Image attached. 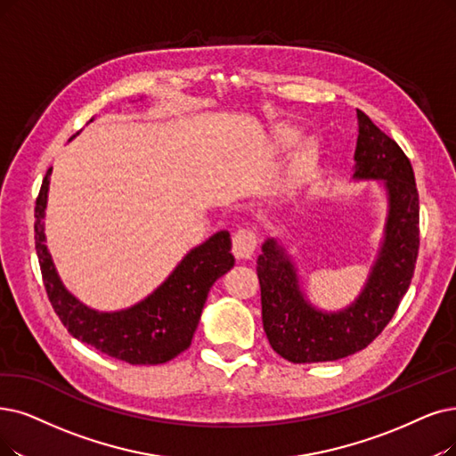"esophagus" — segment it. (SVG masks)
<instances>
[{
  "instance_id": "esophagus-1",
  "label": "esophagus",
  "mask_w": 456,
  "mask_h": 456,
  "mask_svg": "<svg viewBox=\"0 0 456 456\" xmlns=\"http://www.w3.org/2000/svg\"><path fill=\"white\" fill-rule=\"evenodd\" d=\"M256 247H258V235L252 228H240L238 232L233 233L232 252L238 258H241V260L250 258L254 250H256Z\"/></svg>"
}]
</instances>
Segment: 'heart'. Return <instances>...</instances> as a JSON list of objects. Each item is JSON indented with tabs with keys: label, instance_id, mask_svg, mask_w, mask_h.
Returning <instances> with one entry per match:
<instances>
[{
	"label": "heart",
	"instance_id": "heart-1",
	"mask_svg": "<svg viewBox=\"0 0 456 456\" xmlns=\"http://www.w3.org/2000/svg\"><path fill=\"white\" fill-rule=\"evenodd\" d=\"M297 136H299V134H297V131L294 129V126L281 125V126H277V129H275V140H277L279 145H282V148H288V145L294 143V142L297 140ZM314 153H316L314 142H305V143L301 145V151H299V157H297L299 167L306 165V162L313 159Z\"/></svg>",
	"mask_w": 456,
	"mask_h": 456
}]
</instances>
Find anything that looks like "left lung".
I'll list each match as a JSON object with an SVG mask.
<instances>
[{
	"mask_svg": "<svg viewBox=\"0 0 456 456\" xmlns=\"http://www.w3.org/2000/svg\"><path fill=\"white\" fill-rule=\"evenodd\" d=\"M357 179H384L389 196L386 238L357 301L342 313H320L306 303L284 250L267 240L258 256L262 322L271 348L291 362L348 357L386 330L410 288L419 252V192L400 145L357 110Z\"/></svg>",
	"mask_w": 456,
	"mask_h": 456,
	"instance_id": "8db88e82",
	"label": "left lung"
}]
</instances>
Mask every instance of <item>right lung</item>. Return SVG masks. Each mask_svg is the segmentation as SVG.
Segmentation results:
<instances>
[{
	"instance_id": "obj_1",
	"label": "right lung",
	"mask_w": 456,
	"mask_h": 456,
	"mask_svg": "<svg viewBox=\"0 0 456 456\" xmlns=\"http://www.w3.org/2000/svg\"><path fill=\"white\" fill-rule=\"evenodd\" d=\"M52 168L35 202V250L46 296L67 331L95 350L131 365H159L191 346L213 282L233 265L228 232L192 248L172 275L142 303L121 313L91 311L63 288L45 245L43 216Z\"/></svg>"
}]
</instances>
